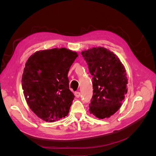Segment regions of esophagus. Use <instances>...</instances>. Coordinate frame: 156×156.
Returning <instances> with one entry per match:
<instances>
[{
  "instance_id": "obj_1",
  "label": "esophagus",
  "mask_w": 156,
  "mask_h": 156,
  "mask_svg": "<svg viewBox=\"0 0 156 156\" xmlns=\"http://www.w3.org/2000/svg\"><path fill=\"white\" fill-rule=\"evenodd\" d=\"M75 96L76 98H79L80 96H81V93H80L79 92H75Z\"/></svg>"
}]
</instances>
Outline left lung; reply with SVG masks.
<instances>
[{
	"instance_id": "left-lung-1",
	"label": "left lung",
	"mask_w": 156,
	"mask_h": 156,
	"mask_svg": "<svg viewBox=\"0 0 156 156\" xmlns=\"http://www.w3.org/2000/svg\"><path fill=\"white\" fill-rule=\"evenodd\" d=\"M81 55L93 76L90 113L107 119L119 109L127 94L125 68L116 55L101 47L82 51Z\"/></svg>"
}]
</instances>
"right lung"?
Returning a JSON list of instances; mask_svg holds the SVG:
<instances>
[{"mask_svg":"<svg viewBox=\"0 0 156 156\" xmlns=\"http://www.w3.org/2000/svg\"><path fill=\"white\" fill-rule=\"evenodd\" d=\"M78 56L66 48L36 52L25 64L22 88L30 109L46 122L67 116L75 98L70 91L68 73Z\"/></svg>","mask_w":156,"mask_h":156,"instance_id":"obj_1","label":"right lung"}]
</instances>
